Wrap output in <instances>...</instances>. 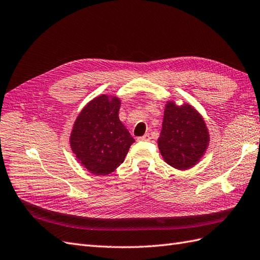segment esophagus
I'll return each instance as SVG.
<instances>
[{"instance_id": "34e87169", "label": "esophagus", "mask_w": 260, "mask_h": 260, "mask_svg": "<svg viewBox=\"0 0 260 260\" xmlns=\"http://www.w3.org/2000/svg\"><path fill=\"white\" fill-rule=\"evenodd\" d=\"M138 141H150V135L149 134H145L144 136H141L137 138Z\"/></svg>"}]
</instances>
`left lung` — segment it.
I'll return each instance as SVG.
<instances>
[{"mask_svg":"<svg viewBox=\"0 0 260 260\" xmlns=\"http://www.w3.org/2000/svg\"><path fill=\"white\" fill-rule=\"evenodd\" d=\"M209 133L202 115L184 103L168 101L165 106L158 148L168 165L184 171L196 165L206 152Z\"/></svg>","mask_w":260,"mask_h":260,"instance_id":"1","label":"left lung"}]
</instances>
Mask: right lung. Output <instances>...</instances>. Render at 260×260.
Masks as SVG:
<instances>
[{
	"instance_id": "add662e5",
	"label": "right lung",
	"mask_w": 260,
	"mask_h": 260,
	"mask_svg": "<svg viewBox=\"0 0 260 260\" xmlns=\"http://www.w3.org/2000/svg\"><path fill=\"white\" fill-rule=\"evenodd\" d=\"M120 100L101 95L78 114L70 136L71 148L86 170L98 176L122 164L134 138L119 120Z\"/></svg>"
}]
</instances>
